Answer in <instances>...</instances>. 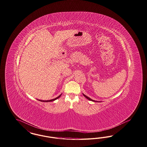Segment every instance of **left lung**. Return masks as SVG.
Here are the masks:
<instances>
[{
  "instance_id": "obj_1",
  "label": "left lung",
  "mask_w": 147,
  "mask_h": 147,
  "mask_svg": "<svg viewBox=\"0 0 147 147\" xmlns=\"http://www.w3.org/2000/svg\"><path fill=\"white\" fill-rule=\"evenodd\" d=\"M83 94V93H82ZM83 95H84V96H85V98H86L87 99H88L89 100H91V101H94V102H100V101H96V100H93V99H91L90 98H89V97H88L87 96H86V95H85L84 94H83Z\"/></svg>"
}]
</instances>
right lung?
Wrapping results in <instances>:
<instances>
[{
  "mask_svg": "<svg viewBox=\"0 0 147 147\" xmlns=\"http://www.w3.org/2000/svg\"><path fill=\"white\" fill-rule=\"evenodd\" d=\"M61 95H62V94H61L59 96H57V97H56L55 98H54V99H51V100H38L39 101H43V102H51V101H54V100H56L57 99H58V98H59L60 96H61Z\"/></svg>",
  "mask_w": 147,
  "mask_h": 147,
  "instance_id": "right-lung-1",
  "label": "right lung"
}]
</instances>
